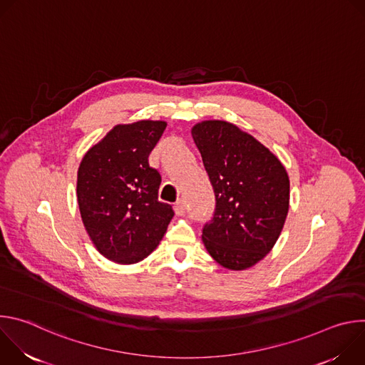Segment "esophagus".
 <instances>
[{
	"label": "esophagus",
	"mask_w": 365,
	"mask_h": 365,
	"mask_svg": "<svg viewBox=\"0 0 365 365\" xmlns=\"http://www.w3.org/2000/svg\"><path fill=\"white\" fill-rule=\"evenodd\" d=\"M185 210H186V206H185V200H178L176 203H175V212H176V215H183L185 214Z\"/></svg>",
	"instance_id": "1"
}]
</instances>
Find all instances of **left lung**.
Masks as SVG:
<instances>
[{
  "instance_id": "left-lung-1",
  "label": "left lung",
  "mask_w": 365,
  "mask_h": 365,
  "mask_svg": "<svg viewBox=\"0 0 365 365\" xmlns=\"http://www.w3.org/2000/svg\"><path fill=\"white\" fill-rule=\"evenodd\" d=\"M192 135L215 193L203 244L225 269L245 270L270 252L283 230L289 176L267 147L234 124L203 121Z\"/></svg>"
}]
</instances>
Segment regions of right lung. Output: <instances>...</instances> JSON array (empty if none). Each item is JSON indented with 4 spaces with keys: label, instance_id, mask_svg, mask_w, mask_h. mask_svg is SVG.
Instances as JSON below:
<instances>
[{
    "label": "right lung",
    "instance_id": "1",
    "mask_svg": "<svg viewBox=\"0 0 365 365\" xmlns=\"http://www.w3.org/2000/svg\"><path fill=\"white\" fill-rule=\"evenodd\" d=\"M166 123L117 125L83 155L78 203L98 251L120 264H134L162 241L175 212L159 200L160 173L148 165Z\"/></svg>",
    "mask_w": 365,
    "mask_h": 365
}]
</instances>
